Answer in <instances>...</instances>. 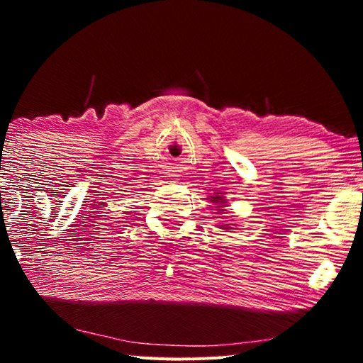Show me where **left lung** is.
<instances>
[{
	"label": "left lung",
	"instance_id": "8db88e82",
	"mask_svg": "<svg viewBox=\"0 0 363 363\" xmlns=\"http://www.w3.org/2000/svg\"><path fill=\"white\" fill-rule=\"evenodd\" d=\"M218 200H219V199H216V200H213V201H218Z\"/></svg>",
	"mask_w": 363,
	"mask_h": 363
}]
</instances>
